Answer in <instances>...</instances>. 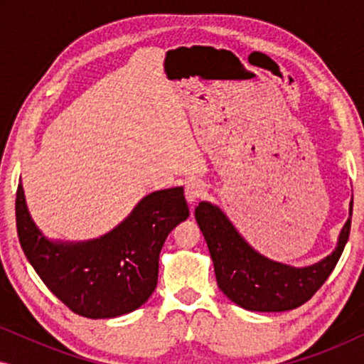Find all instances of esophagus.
<instances>
[{
  "mask_svg": "<svg viewBox=\"0 0 364 364\" xmlns=\"http://www.w3.org/2000/svg\"><path fill=\"white\" fill-rule=\"evenodd\" d=\"M203 193H205V187H203L202 182L198 181H191L187 182L186 186V198L191 205H196V202L200 198Z\"/></svg>",
  "mask_w": 364,
  "mask_h": 364,
  "instance_id": "34e87169",
  "label": "esophagus"
}]
</instances>
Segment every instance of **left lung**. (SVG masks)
Listing matches in <instances>:
<instances>
[{
	"label": "left lung",
	"instance_id": "obj_1",
	"mask_svg": "<svg viewBox=\"0 0 364 364\" xmlns=\"http://www.w3.org/2000/svg\"><path fill=\"white\" fill-rule=\"evenodd\" d=\"M351 213L353 200L335 250L308 267H291L262 255L238 233L220 207L210 202L198 203L196 220L210 252L218 288L245 310L270 313L301 306L320 290L350 237Z\"/></svg>",
	"mask_w": 364,
	"mask_h": 364
}]
</instances>
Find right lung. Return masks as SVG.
<instances>
[{
  "mask_svg": "<svg viewBox=\"0 0 364 364\" xmlns=\"http://www.w3.org/2000/svg\"><path fill=\"white\" fill-rule=\"evenodd\" d=\"M188 213L183 188H164L99 238L49 240L29 215L21 182L16 192L18 237L28 262L69 310L92 320L126 315L149 300L164 242Z\"/></svg>",
  "mask_w": 364,
  "mask_h": 364,
  "instance_id": "right-lung-1",
  "label": "right lung"
}]
</instances>
